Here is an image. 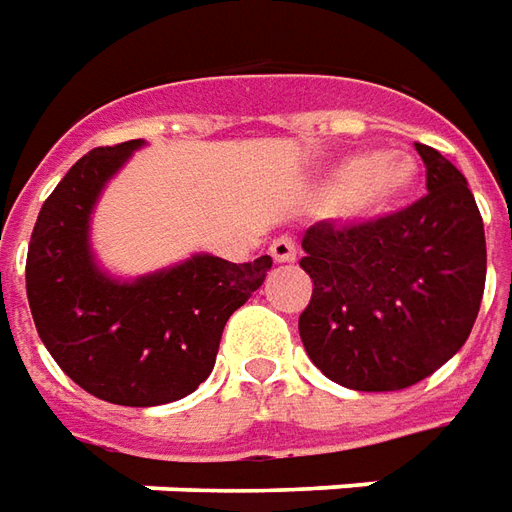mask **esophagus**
<instances>
[{
	"mask_svg": "<svg viewBox=\"0 0 512 512\" xmlns=\"http://www.w3.org/2000/svg\"><path fill=\"white\" fill-rule=\"evenodd\" d=\"M270 256L278 264H290L298 259V248H295V242H292L290 236H278V239H273V245H270Z\"/></svg>",
	"mask_w": 512,
	"mask_h": 512,
	"instance_id": "obj_1",
	"label": "esophagus"
}]
</instances>
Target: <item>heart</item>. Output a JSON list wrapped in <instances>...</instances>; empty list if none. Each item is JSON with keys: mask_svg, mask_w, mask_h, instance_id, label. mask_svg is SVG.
<instances>
[{"mask_svg": "<svg viewBox=\"0 0 512 512\" xmlns=\"http://www.w3.org/2000/svg\"><path fill=\"white\" fill-rule=\"evenodd\" d=\"M421 167L410 153H351L334 161L317 183V200L337 206L345 222H370L404 206Z\"/></svg>", "mask_w": 512, "mask_h": 512, "instance_id": "1", "label": "heart"}]
</instances>
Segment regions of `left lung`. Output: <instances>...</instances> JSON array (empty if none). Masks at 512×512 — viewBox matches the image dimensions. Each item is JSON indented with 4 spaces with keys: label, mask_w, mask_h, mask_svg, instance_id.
Wrapping results in <instances>:
<instances>
[{
    "label": "left lung",
    "mask_w": 512,
    "mask_h": 512,
    "mask_svg": "<svg viewBox=\"0 0 512 512\" xmlns=\"http://www.w3.org/2000/svg\"><path fill=\"white\" fill-rule=\"evenodd\" d=\"M426 192L376 222L303 236L301 267L315 290L298 320L323 376L348 390L387 393L446 365L474 329L485 290V228L463 172L415 144Z\"/></svg>",
    "instance_id": "left-lung-1"
}]
</instances>
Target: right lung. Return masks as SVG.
Returning a JSON list of instances; mask_svg holds the SVG:
<instances>
[{
	"mask_svg": "<svg viewBox=\"0 0 512 512\" xmlns=\"http://www.w3.org/2000/svg\"><path fill=\"white\" fill-rule=\"evenodd\" d=\"M144 139L97 147L74 164L38 211L27 250V301L61 370L86 393L155 407L209 379L228 317L259 290L270 256L234 264L192 253L144 276L111 273L91 245L105 186Z\"/></svg>",
	"mask_w": 512,
	"mask_h": 512,
	"instance_id": "right-lung-1",
	"label": "right lung"
}]
</instances>
